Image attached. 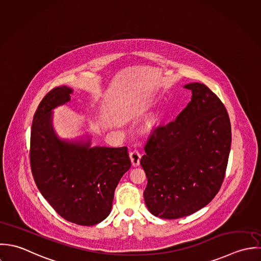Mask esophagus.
<instances>
[{"mask_svg": "<svg viewBox=\"0 0 261 261\" xmlns=\"http://www.w3.org/2000/svg\"><path fill=\"white\" fill-rule=\"evenodd\" d=\"M130 159H131V163L133 166H139L141 154L139 153L138 150H133L130 152Z\"/></svg>", "mask_w": 261, "mask_h": 261, "instance_id": "34e87169", "label": "esophagus"}]
</instances>
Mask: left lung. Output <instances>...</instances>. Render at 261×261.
<instances>
[{
  "instance_id": "1",
  "label": "left lung",
  "mask_w": 261,
  "mask_h": 261,
  "mask_svg": "<svg viewBox=\"0 0 261 261\" xmlns=\"http://www.w3.org/2000/svg\"><path fill=\"white\" fill-rule=\"evenodd\" d=\"M184 88L192 100L175 121L156 128L140 164L147 176L144 200L162 219H178L206 207L223 182L231 148L225 106L200 83Z\"/></svg>"
}]
</instances>
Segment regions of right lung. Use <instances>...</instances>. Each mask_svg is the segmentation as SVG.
Returning a JSON list of instances; mask_svg holds the SVG:
<instances>
[{
    "label": "right lung",
    "instance_id": "obj_1",
    "mask_svg": "<svg viewBox=\"0 0 261 261\" xmlns=\"http://www.w3.org/2000/svg\"><path fill=\"white\" fill-rule=\"evenodd\" d=\"M73 90L53 89L38 106L31 127L30 164L44 199L65 220L93 226L112 210L114 192L130 168L127 147L92 146V138L61 139L53 128V110L67 104Z\"/></svg>",
    "mask_w": 261,
    "mask_h": 261
}]
</instances>
